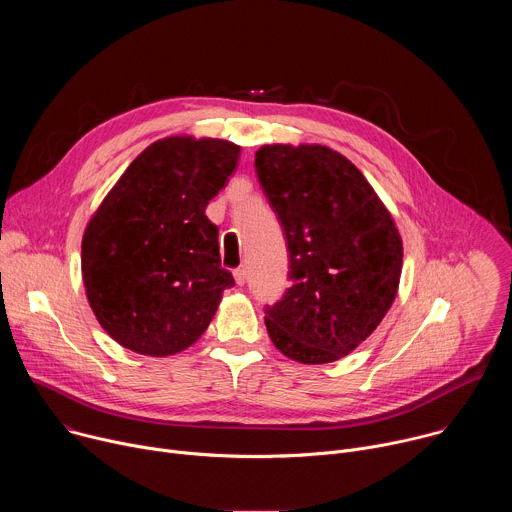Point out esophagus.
Instances as JSON below:
<instances>
[{
  "label": "esophagus",
  "mask_w": 512,
  "mask_h": 512,
  "mask_svg": "<svg viewBox=\"0 0 512 512\" xmlns=\"http://www.w3.org/2000/svg\"><path fill=\"white\" fill-rule=\"evenodd\" d=\"M233 277H235L237 285H243L245 279H247V269H245V267H237V269L233 271Z\"/></svg>",
  "instance_id": "esophagus-1"
}]
</instances>
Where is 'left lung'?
Masks as SVG:
<instances>
[{
  "label": "left lung",
  "instance_id": "obj_1",
  "mask_svg": "<svg viewBox=\"0 0 512 512\" xmlns=\"http://www.w3.org/2000/svg\"><path fill=\"white\" fill-rule=\"evenodd\" d=\"M255 172L289 253L291 285L265 306L269 338L304 364L338 360L395 300L399 231L367 178L324 145H263Z\"/></svg>",
  "mask_w": 512,
  "mask_h": 512
}]
</instances>
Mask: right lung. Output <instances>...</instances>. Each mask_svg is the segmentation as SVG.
<instances>
[{
	"instance_id": "1",
	"label": "right lung",
	"mask_w": 512,
	"mask_h": 512,
	"mask_svg": "<svg viewBox=\"0 0 512 512\" xmlns=\"http://www.w3.org/2000/svg\"><path fill=\"white\" fill-rule=\"evenodd\" d=\"M239 154L225 139H160L93 214L83 237L85 289L99 324L121 346L148 356L188 348L235 285L204 210Z\"/></svg>"
}]
</instances>
